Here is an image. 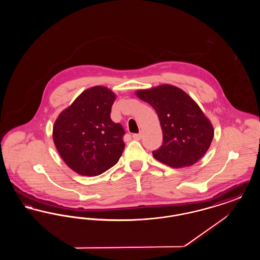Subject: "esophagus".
Wrapping results in <instances>:
<instances>
[{
  "instance_id": "obj_1",
  "label": "esophagus",
  "mask_w": 260,
  "mask_h": 260,
  "mask_svg": "<svg viewBox=\"0 0 260 260\" xmlns=\"http://www.w3.org/2000/svg\"><path fill=\"white\" fill-rule=\"evenodd\" d=\"M134 139H136V140H140L141 139V137H142V134L141 133H139V134H135L134 136Z\"/></svg>"
}]
</instances>
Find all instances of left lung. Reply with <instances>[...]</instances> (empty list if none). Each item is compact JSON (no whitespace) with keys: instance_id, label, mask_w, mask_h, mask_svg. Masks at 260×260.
<instances>
[{"instance_id":"1","label":"left lung","mask_w":260,"mask_h":260,"mask_svg":"<svg viewBox=\"0 0 260 260\" xmlns=\"http://www.w3.org/2000/svg\"><path fill=\"white\" fill-rule=\"evenodd\" d=\"M136 96L157 112L162 132V144L153 152L156 160L175 168L194 165L207 153L214 136L210 120L184 90L161 85L136 90Z\"/></svg>"}]
</instances>
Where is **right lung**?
<instances>
[{
  "instance_id": "right-lung-1",
  "label": "right lung",
  "mask_w": 260,
  "mask_h": 260,
  "mask_svg": "<svg viewBox=\"0 0 260 260\" xmlns=\"http://www.w3.org/2000/svg\"><path fill=\"white\" fill-rule=\"evenodd\" d=\"M115 99L116 94L108 87H89L54 122V145L75 173L96 176L115 166L122 156L124 128L110 117Z\"/></svg>"
}]
</instances>
